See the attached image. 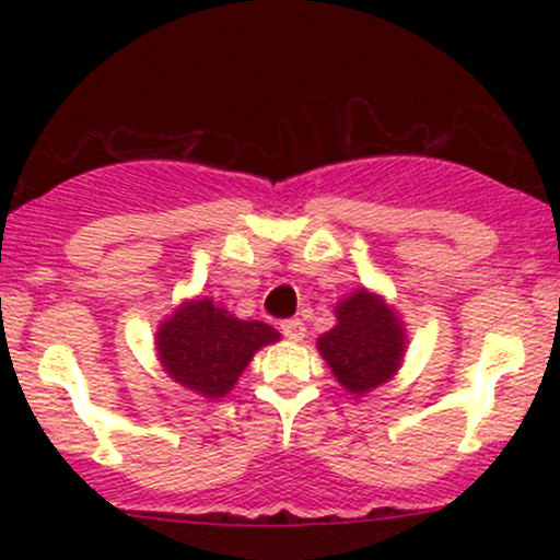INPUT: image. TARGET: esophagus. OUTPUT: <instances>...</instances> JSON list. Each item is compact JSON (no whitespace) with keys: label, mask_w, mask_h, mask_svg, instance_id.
Returning a JSON list of instances; mask_svg holds the SVG:
<instances>
[{"label":"esophagus","mask_w":560,"mask_h":560,"mask_svg":"<svg viewBox=\"0 0 560 560\" xmlns=\"http://www.w3.org/2000/svg\"><path fill=\"white\" fill-rule=\"evenodd\" d=\"M281 331H284V337L292 339V342H302V339H305V324H302L300 318L284 320V324H281Z\"/></svg>","instance_id":"esophagus-1"}]
</instances>
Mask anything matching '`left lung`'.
I'll return each mask as SVG.
<instances>
[{
  "mask_svg": "<svg viewBox=\"0 0 560 560\" xmlns=\"http://www.w3.org/2000/svg\"><path fill=\"white\" fill-rule=\"evenodd\" d=\"M337 324L318 337V352L339 387L363 397L397 376L408 352L400 313L374 289H355L334 305Z\"/></svg>",
  "mask_w": 560,
  "mask_h": 560,
  "instance_id": "left-lung-1",
  "label": "left lung"
}]
</instances>
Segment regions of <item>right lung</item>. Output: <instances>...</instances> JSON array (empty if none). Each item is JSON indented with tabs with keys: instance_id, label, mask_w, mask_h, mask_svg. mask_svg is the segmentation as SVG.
<instances>
[{
	"instance_id": "right-lung-1",
	"label": "right lung",
	"mask_w": 560,
	"mask_h": 560,
	"mask_svg": "<svg viewBox=\"0 0 560 560\" xmlns=\"http://www.w3.org/2000/svg\"><path fill=\"white\" fill-rule=\"evenodd\" d=\"M281 334L262 320H242L210 298L184 300L155 331L163 371L205 400L226 397L260 347Z\"/></svg>"
}]
</instances>
